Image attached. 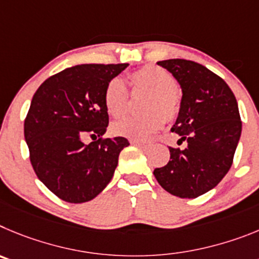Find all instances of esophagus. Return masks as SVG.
<instances>
[{"label":"esophagus","instance_id":"obj_1","mask_svg":"<svg viewBox=\"0 0 259 259\" xmlns=\"http://www.w3.org/2000/svg\"><path fill=\"white\" fill-rule=\"evenodd\" d=\"M130 143L134 144V146H138V147H144L148 144V142L147 141H141V139H132L130 141Z\"/></svg>","mask_w":259,"mask_h":259}]
</instances>
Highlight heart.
I'll list each match as a JSON object with an SVG mask.
<instances>
[{
	"label": "heart",
	"instance_id": "1",
	"mask_svg": "<svg viewBox=\"0 0 259 259\" xmlns=\"http://www.w3.org/2000/svg\"><path fill=\"white\" fill-rule=\"evenodd\" d=\"M133 92H148L144 109L146 113L130 115L112 125V133L132 139H146L161 129L165 120L176 117L179 109V98L174 86L176 78L166 69L157 66H144L129 76ZM107 112L112 117H120L129 107V90L121 78L115 77L107 83L103 94Z\"/></svg>",
	"mask_w": 259,
	"mask_h": 259
}]
</instances>
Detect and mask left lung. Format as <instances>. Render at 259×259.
<instances>
[{
    "instance_id": "obj_1",
    "label": "left lung",
    "mask_w": 259,
    "mask_h": 259,
    "mask_svg": "<svg viewBox=\"0 0 259 259\" xmlns=\"http://www.w3.org/2000/svg\"><path fill=\"white\" fill-rule=\"evenodd\" d=\"M157 64L182 88L181 109L171 132L187 147H169V162L156 167L153 174L174 196L195 199L215 187L234 161L241 135L236 98L223 78L199 63L167 59Z\"/></svg>"
}]
</instances>
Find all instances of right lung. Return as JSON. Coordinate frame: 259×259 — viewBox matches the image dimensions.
I'll return each mask as SVG.
<instances>
[{
  "label": "right lung",
  "mask_w": 259,
  "mask_h": 259,
  "mask_svg": "<svg viewBox=\"0 0 259 259\" xmlns=\"http://www.w3.org/2000/svg\"><path fill=\"white\" fill-rule=\"evenodd\" d=\"M129 66L80 64L41 83L24 120V138L34 173L59 199L90 201L112 179L118 155L129 142L103 138L108 112L107 83ZM92 138L89 145L84 139Z\"/></svg>",
  "instance_id": "add662e5"
}]
</instances>
